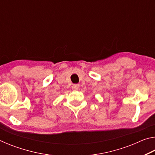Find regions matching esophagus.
<instances>
[{"instance_id":"34e87169","label":"esophagus","mask_w":155,"mask_h":155,"mask_svg":"<svg viewBox=\"0 0 155 155\" xmlns=\"http://www.w3.org/2000/svg\"><path fill=\"white\" fill-rule=\"evenodd\" d=\"M72 88L74 90H78V88H79V85H78V84H74V85L72 86Z\"/></svg>"}]
</instances>
